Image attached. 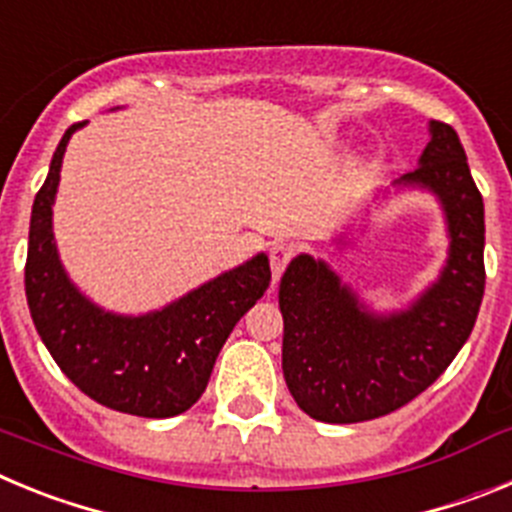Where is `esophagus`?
<instances>
[{"mask_svg": "<svg viewBox=\"0 0 512 512\" xmlns=\"http://www.w3.org/2000/svg\"><path fill=\"white\" fill-rule=\"evenodd\" d=\"M292 253H295V248L287 246V243H274L269 251V259H271V274H274V282H277L279 277H282L284 266L289 264V259H292Z\"/></svg>", "mask_w": 512, "mask_h": 512, "instance_id": "1", "label": "esophagus"}]
</instances>
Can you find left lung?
<instances>
[{"mask_svg": "<svg viewBox=\"0 0 512 512\" xmlns=\"http://www.w3.org/2000/svg\"><path fill=\"white\" fill-rule=\"evenodd\" d=\"M428 133L418 169L395 179L392 194L436 197L449 238L436 282L408 307L377 312L310 253L295 256L284 271L282 369L310 418L361 423L408 405L441 377L472 333L485 295V205L456 130L431 120ZM336 243L346 248L351 238L343 233Z\"/></svg>", "mask_w": 512, "mask_h": 512, "instance_id": "1", "label": "left lung"}]
</instances>
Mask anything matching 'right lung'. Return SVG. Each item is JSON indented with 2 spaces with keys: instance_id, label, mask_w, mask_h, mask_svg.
Returning a JSON list of instances; mask_svg holds the SVG:
<instances>
[{
  "instance_id": "obj_1",
  "label": "right lung",
  "mask_w": 512,
  "mask_h": 512,
  "mask_svg": "<svg viewBox=\"0 0 512 512\" xmlns=\"http://www.w3.org/2000/svg\"><path fill=\"white\" fill-rule=\"evenodd\" d=\"M63 133L48 179L35 194L27 243L25 295L40 341L61 372L99 405L140 418H171L200 400L230 330L271 282L269 256L256 253L235 269L143 315L104 310L66 274L53 235L61 182Z\"/></svg>"
}]
</instances>
